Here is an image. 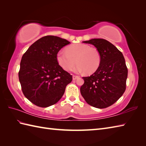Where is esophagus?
<instances>
[{
	"mask_svg": "<svg viewBox=\"0 0 146 146\" xmlns=\"http://www.w3.org/2000/svg\"><path fill=\"white\" fill-rule=\"evenodd\" d=\"M79 77V76H77L73 75V76H72V79H73V80H76L77 79H78Z\"/></svg>",
	"mask_w": 146,
	"mask_h": 146,
	"instance_id": "obj_1",
	"label": "esophagus"
}]
</instances>
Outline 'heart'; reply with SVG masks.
I'll use <instances>...</instances> for the list:
<instances>
[{
  "instance_id": "obj_1",
  "label": "heart",
  "mask_w": 146,
  "mask_h": 146,
  "mask_svg": "<svg viewBox=\"0 0 146 146\" xmlns=\"http://www.w3.org/2000/svg\"><path fill=\"white\" fill-rule=\"evenodd\" d=\"M57 60L65 70H70L75 66L76 72L86 74L94 73L101 62L100 52L96 47L85 44H76L67 47L66 51L60 50L57 54Z\"/></svg>"
}]
</instances>
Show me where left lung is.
Returning a JSON list of instances; mask_svg holds the SVG:
<instances>
[{
	"mask_svg": "<svg viewBox=\"0 0 146 146\" xmlns=\"http://www.w3.org/2000/svg\"><path fill=\"white\" fill-rule=\"evenodd\" d=\"M84 43L94 46L100 52L101 62L96 72L83 77L80 93L86 102L96 108H108L124 93L128 70L122 52L103 38H92Z\"/></svg>",
	"mask_w": 146,
	"mask_h": 146,
	"instance_id": "1",
	"label": "left lung"
}]
</instances>
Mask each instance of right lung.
<instances>
[{
  "instance_id": "1",
  "label": "right lung",
  "mask_w": 146,
  "mask_h": 146,
  "mask_svg": "<svg viewBox=\"0 0 146 146\" xmlns=\"http://www.w3.org/2000/svg\"><path fill=\"white\" fill-rule=\"evenodd\" d=\"M70 42L54 35L35 41L22 56L19 72L22 92L40 108L56 104L64 95L72 75L58 64L57 54Z\"/></svg>"
}]
</instances>
